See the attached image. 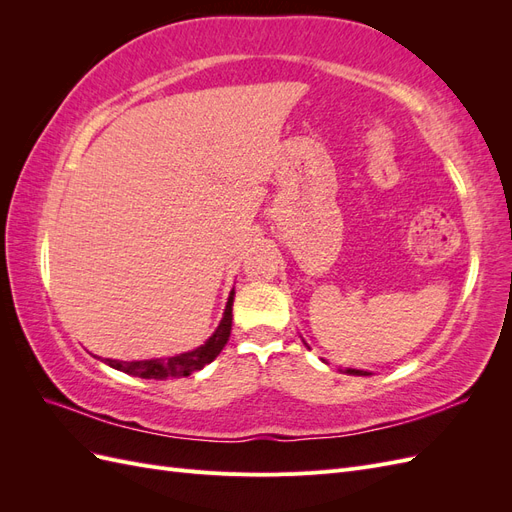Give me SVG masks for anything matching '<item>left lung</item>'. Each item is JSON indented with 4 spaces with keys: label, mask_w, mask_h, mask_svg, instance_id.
<instances>
[{
    "label": "left lung",
    "mask_w": 512,
    "mask_h": 512,
    "mask_svg": "<svg viewBox=\"0 0 512 512\" xmlns=\"http://www.w3.org/2000/svg\"><path fill=\"white\" fill-rule=\"evenodd\" d=\"M307 346V344H305ZM309 348V346H307ZM324 361V359H322ZM327 363V361H324ZM339 371H344V374H348V376H371V371H363V369H352V367H346V369H342L339 367Z\"/></svg>",
    "instance_id": "left-lung-1"
}]
</instances>
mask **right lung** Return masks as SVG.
<instances>
[{"instance_id": "1", "label": "right lung", "mask_w": 512, "mask_h": 512, "mask_svg": "<svg viewBox=\"0 0 512 512\" xmlns=\"http://www.w3.org/2000/svg\"><path fill=\"white\" fill-rule=\"evenodd\" d=\"M232 301H235V290H230L224 316L218 324V329L207 339L203 346H198L190 352H181L175 356H168V359H147V361H117V359H104L106 365L113 369L123 371V374H130L136 378H153V380H168V378H183L190 376L192 371L203 369L209 365L215 356L222 352L226 346L230 329H232Z\"/></svg>"}]
</instances>
